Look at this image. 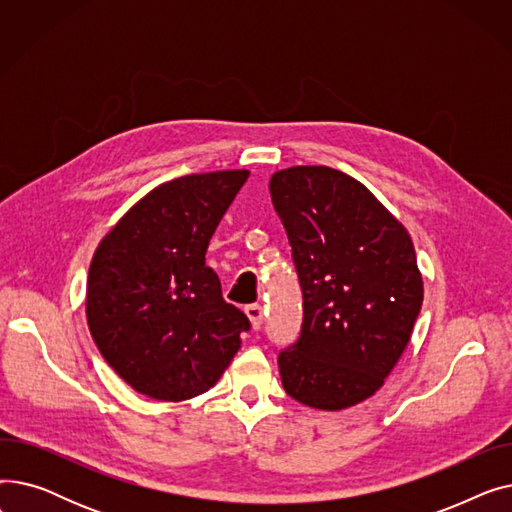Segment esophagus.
Segmentation results:
<instances>
[{
    "mask_svg": "<svg viewBox=\"0 0 512 512\" xmlns=\"http://www.w3.org/2000/svg\"><path fill=\"white\" fill-rule=\"evenodd\" d=\"M245 313H247V317L251 321V328L253 330H259L263 326V307L261 305H249L245 309Z\"/></svg>",
    "mask_w": 512,
    "mask_h": 512,
    "instance_id": "esophagus-1",
    "label": "esophagus"
}]
</instances>
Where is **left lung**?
Returning <instances> with one entry per match:
<instances>
[{"label": "left lung", "instance_id": "left-lung-1", "mask_svg": "<svg viewBox=\"0 0 512 512\" xmlns=\"http://www.w3.org/2000/svg\"><path fill=\"white\" fill-rule=\"evenodd\" d=\"M270 195L303 288L301 338L280 353L288 396L319 411L378 392L409 346L423 278L407 228L328 166L274 172Z\"/></svg>", "mask_w": 512, "mask_h": 512}]
</instances>
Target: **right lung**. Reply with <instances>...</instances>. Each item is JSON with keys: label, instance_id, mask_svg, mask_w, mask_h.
<instances>
[{"label": "right lung", "instance_id": "add662e5", "mask_svg": "<svg viewBox=\"0 0 512 512\" xmlns=\"http://www.w3.org/2000/svg\"><path fill=\"white\" fill-rule=\"evenodd\" d=\"M247 178L249 170H218L159 184L99 240L87 278L89 332L139 394L199 396L238 353L251 324L222 299L205 253Z\"/></svg>", "mask_w": 512, "mask_h": 512}]
</instances>
